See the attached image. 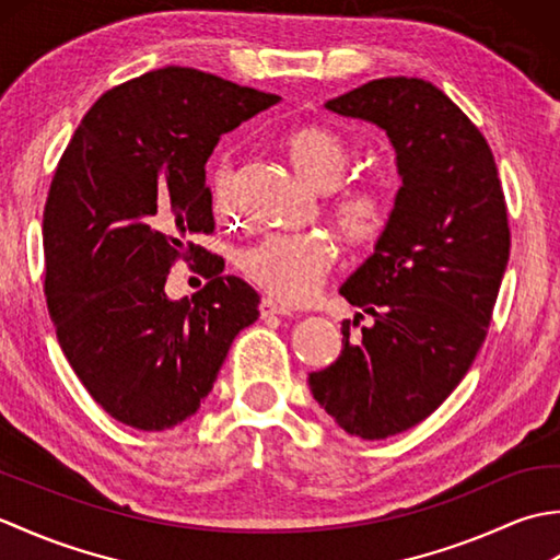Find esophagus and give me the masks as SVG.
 I'll list each match as a JSON object with an SVG mask.
<instances>
[{"mask_svg": "<svg viewBox=\"0 0 560 560\" xmlns=\"http://www.w3.org/2000/svg\"><path fill=\"white\" fill-rule=\"evenodd\" d=\"M259 315L261 317H271V315H291V307H287L273 299H261L259 303Z\"/></svg>", "mask_w": 560, "mask_h": 560, "instance_id": "1", "label": "esophagus"}]
</instances>
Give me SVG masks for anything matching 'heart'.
<instances>
[{"instance_id":"b5f03b06","label":"heart","mask_w":560,"mask_h":560,"mask_svg":"<svg viewBox=\"0 0 560 560\" xmlns=\"http://www.w3.org/2000/svg\"><path fill=\"white\" fill-rule=\"evenodd\" d=\"M289 159L307 183L317 189H331L351 163V147L341 135L327 127H301L287 139ZM213 209L223 217L235 209L233 163L219 161L211 173ZM329 219L337 231L353 245H363L383 231L385 199L375 185L351 183L331 189ZM337 247L323 231L307 233H269L243 249L237 267L261 291L287 303L311 299L335 265Z\"/></svg>"}]
</instances>
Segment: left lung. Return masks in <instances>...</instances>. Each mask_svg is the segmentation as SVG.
I'll return each instance as SVG.
<instances>
[{
  "mask_svg": "<svg viewBox=\"0 0 560 560\" xmlns=\"http://www.w3.org/2000/svg\"><path fill=\"white\" fill-rule=\"evenodd\" d=\"M327 110L385 129L401 187L339 289L361 307L341 323L339 359L307 383L343 431L383 440L428 419L477 359L510 257L508 207L479 127L431 81L375 79ZM363 312L374 325L359 330Z\"/></svg>",
  "mask_w": 560,
  "mask_h": 560,
  "instance_id": "obj_1",
  "label": "left lung"
}]
</instances>
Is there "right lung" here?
Here are the masks:
<instances>
[{
  "instance_id": "right-lung-1",
  "label": "right lung",
  "mask_w": 560,
  "mask_h": 560,
  "mask_svg": "<svg viewBox=\"0 0 560 560\" xmlns=\"http://www.w3.org/2000/svg\"><path fill=\"white\" fill-rule=\"evenodd\" d=\"M279 96L189 67L153 69L93 103L57 163L43 211L45 299L81 385L113 419L168 431L195 416L257 291L221 277L219 255L192 302H171L177 258L213 233L205 165L221 135Z\"/></svg>"
}]
</instances>
